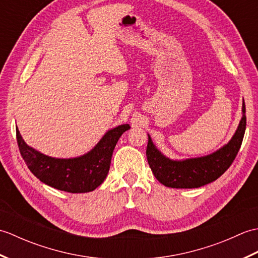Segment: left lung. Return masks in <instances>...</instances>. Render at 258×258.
I'll list each match as a JSON object with an SVG mask.
<instances>
[{
    "label": "left lung",
    "mask_w": 258,
    "mask_h": 258,
    "mask_svg": "<svg viewBox=\"0 0 258 258\" xmlns=\"http://www.w3.org/2000/svg\"><path fill=\"white\" fill-rule=\"evenodd\" d=\"M246 108L243 102V116L232 140L211 155L172 161L164 156L153 144L149 135L146 156L154 176L167 187L196 188L212 183L227 171L242 145L246 128Z\"/></svg>",
    "instance_id": "left-lung-1"
}]
</instances>
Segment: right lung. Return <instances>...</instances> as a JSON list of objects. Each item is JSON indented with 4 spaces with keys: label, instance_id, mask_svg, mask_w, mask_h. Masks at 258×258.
I'll return each mask as SVG.
<instances>
[{
    "label": "right lung",
    "instance_id": "add662e5",
    "mask_svg": "<svg viewBox=\"0 0 258 258\" xmlns=\"http://www.w3.org/2000/svg\"><path fill=\"white\" fill-rule=\"evenodd\" d=\"M130 128L119 125L103 136L87 154L75 158H54L27 145L16 128L19 150L30 171L44 184L69 193L94 190L106 178L112 154L118 139Z\"/></svg>",
    "mask_w": 258,
    "mask_h": 258
}]
</instances>
